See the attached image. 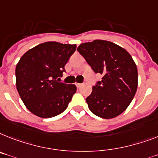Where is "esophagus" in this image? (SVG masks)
<instances>
[{"label":"esophagus","instance_id":"34e87169","mask_svg":"<svg viewBox=\"0 0 158 158\" xmlns=\"http://www.w3.org/2000/svg\"><path fill=\"white\" fill-rule=\"evenodd\" d=\"M76 85H77V87H81L82 85V84H81V83H77Z\"/></svg>","mask_w":158,"mask_h":158}]
</instances>
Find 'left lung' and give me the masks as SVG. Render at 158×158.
<instances>
[{
    "mask_svg": "<svg viewBox=\"0 0 158 158\" xmlns=\"http://www.w3.org/2000/svg\"><path fill=\"white\" fill-rule=\"evenodd\" d=\"M77 51L95 73L103 76L86 98L89 110L103 118L122 114L138 85L137 67L131 55L122 47L102 40L81 44Z\"/></svg>",
    "mask_w": 158,
    "mask_h": 158,
    "instance_id": "obj_1",
    "label": "left lung"
}]
</instances>
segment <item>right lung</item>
Segmentation results:
<instances>
[{"label":"right lung","mask_w":158,"mask_h":158,"mask_svg":"<svg viewBox=\"0 0 158 158\" xmlns=\"http://www.w3.org/2000/svg\"><path fill=\"white\" fill-rule=\"evenodd\" d=\"M76 44L46 42L28 50L17 64L16 87L26 107L36 116L52 118L68 107L77 86L58 82Z\"/></svg>","instance_id":"right-lung-1"}]
</instances>
